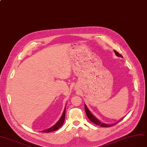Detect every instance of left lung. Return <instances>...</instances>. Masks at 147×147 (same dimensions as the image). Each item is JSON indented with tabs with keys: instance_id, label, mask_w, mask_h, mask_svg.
I'll return each mask as SVG.
<instances>
[{
	"instance_id": "1",
	"label": "left lung",
	"mask_w": 147,
	"mask_h": 147,
	"mask_svg": "<svg viewBox=\"0 0 147 147\" xmlns=\"http://www.w3.org/2000/svg\"><path fill=\"white\" fill-rule=\"evenodd\" d=\"M115 52L116 53V55L117 56H119V57H122V56L121 55V54L120 53H119L117 51L115 50ZM85 112H86V116H88V119H90V120L94 123V124L97 125H99L101 127H110V126H112V125H106V124H104L102 122H100L99 120H97V119L92 114L90 113V111H89V110L87 108V107H86V105H85Z\"/></svg>"
}]
</instances>
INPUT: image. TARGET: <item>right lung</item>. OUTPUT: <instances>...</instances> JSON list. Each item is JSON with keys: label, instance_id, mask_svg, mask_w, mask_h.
Masks as SVG:
<instances>
[{"label": "right lung", "instance_id": "obj_1", "mask_svg": "<svg viewBox=\"0 0 147 147\" xmlns=\"http://www.w3.org/2000/svg\"><path fill=\"white\" fill-rule=\"evenodd\" d=\"M65 110H66V107L65 108V110L63 111V113L62 114V115L61 116V117L60 118L59 121L54 125V126H53L52 127H51L50 128L47 129L46 130H44V131H43L42 132H45V133H50L51 131H56V130L58 129L60 127H61V126L63 125V122H64V120H65Z\"/></svg>", "mask_w": 147, "mask_h": 147}]
</instances>
